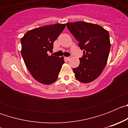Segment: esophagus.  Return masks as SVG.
Wrapping results in <instances>:
<instances>
[{
	"label": "esophagus",
	"mask_w": 128,
	"mask_h": 128,
	"mask_svg": "<svg viewBox=\"0 0 128 128\" xmlns=\"http://www.w3.org/2000/svg\"><path fill=\"white\" fill-rule=\"evenodd\" d=\"M71 58H72V56H69V57H66V59L68 61H69Z\"/></svg>",
	"instance_id": "1"
}]
</instances>
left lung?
I'll return each mask as SVG.
<instances>
[{"mask_svg":"<svg viewBox=\"0 0 128 128\" xmlns=\"http://www.w3.org/2000/svg\"><path fill=\"white\" fill-rule=\"evenodd\" d=\"M66 27L83 50L80 65L73 68L76 78L84 83L92 82L100 76L108 61L109 32L99 25L85 22L67 23Z\"/></svg>","mask_w":128,"mask_h":128,"instance_id":"8db88e82","label":"left lung"}]
</instances>
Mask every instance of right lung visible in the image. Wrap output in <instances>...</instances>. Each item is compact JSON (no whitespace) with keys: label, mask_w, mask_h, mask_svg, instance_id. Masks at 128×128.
Returning <instances> with one entry per match:
<instances>
[{"label":"right lung","mask_w":128,"mask_h":128,"mask_svg":"<svg viewBox=\"0 0 128 128\" xmlns=\"http://www.w3.org/2000/svg\"><path fill=\"white\" fill-rule=\"evenodd\" d=\"M66 24H56L36 28L26 32L21 38L22 54L30 74L38 82L50 84L56 81L63 58L49 56L53 44L65 29Z\"/></svg>","instance_id":"right-lung-1"}]
</instances>
